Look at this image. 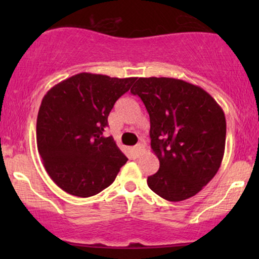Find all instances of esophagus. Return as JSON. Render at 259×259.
Instances as JSON below:
<instances>
[{
    "label": "esophagus",
    "instance_id": "esophagus-1",
    "mask_svg": "<svg viewBox=\"0 0 259 259\" xmlns=\"http://www.w3.org/2000/svg\"><path fill=\"white\" fill-rule=\"evenodd\" d=\"M142 152H144V146H142V144H138L134 147V153H135L136 156H140Z\"/></svg>",
    "mask_w": 259,
    "mask_h": 259
}]
</instances>
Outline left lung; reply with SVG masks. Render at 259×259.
<instances>
[{
  "label": "left lung",
  "mask_w": 259,
  "mask_h": 259,
  "mask_svg": "<svg viewBox=\"0 0 259 259\" xmlns=\"http://www.w3.org/2000/svg\"><path fill=\"white\" fill-rule=\"evenodd\" d=\"M133 95L150 114L151 148L159 169L147 185L171 202L187 200L214 178L225 150L222 107L200 86L174 78H139Z\"/></svg>",
  "instance_id": "left-lung-1"
}]
</instances>
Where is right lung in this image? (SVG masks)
Returning <instances> with one entry per match:
<instances>
[{"mask_svg":"<svg viewBox=\"0 0 259 259\" xmlns=\"http://www.w3.org/2000/svg\"><path fill=\"white\" fill-rule=\"evenodd\" d=\"M136 78L79 73L45 95L36 121L37 150L58 187L90 197L114 181L127 158L112 136H103L115 101Z\"/></svg>","mask_w":259,"mask_h":259,"instance_id":"obj_1","label":"right lung"}]
</instances>
